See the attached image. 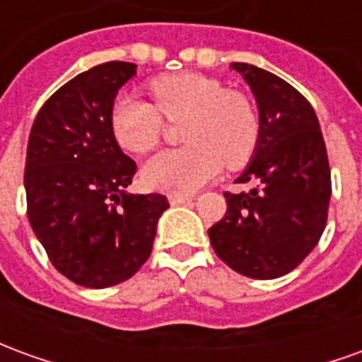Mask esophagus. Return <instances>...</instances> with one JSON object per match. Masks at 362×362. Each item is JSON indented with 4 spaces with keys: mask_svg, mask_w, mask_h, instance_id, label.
Segmentation results:
<instances>
[{
    "mask_svg": "<svg viewBox=\"0 0 362 362\" xmlns=\"http://www.w3.org/2000/svg\"><path fill=\"white\" fill-rule=\"evenodd\" d=\"M168 202L173 205H180V204H188L192 202V196H182V194H170L168 196Z\"/></svg>",
    "mask_w": 362,
    "mask_h": 362,
    "instance_id": "obj_1",
    "label": "esophagus"
}]
</instances>
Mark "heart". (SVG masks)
Listing matches in <instances>:
<instances>
[{"label": "heart", "instance_id": "heart-1", "mask_svg": "<svg viewBox=\"0 0 362 362\" xmlns=\"http://www.w3.org/2000/svg\"><path fill=\"white\" fill-rule=\"evenodd\" d=\"M155 104L134 95L114 98L112 134L122 149L145 155L163 137L165 119H178L186 145L153 157L143 166V184L151 189L189 194L219 173L223 163L238 166L254 155L259 119L248 96L227 90L209 75L173 74L149 81Z\"/></svg>", "mask_w": 362, "mask_h": 362}]
</instances>
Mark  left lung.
Wrapping results in <instances>:
<instances>
[{
    "label": "left lung",
    "instance_id": "obj_1",
    "mask_svg": "<svg viewBox=\"0 0 362 362\" xmlns=\"http://www.w3.org/2000/svg\"><path fill=\"white\" fill-rule=\"evenodd\" d=\"M244 75L259 108V141L238 184L248 192H225L227 213L207 233L215 254L252 279H275L293 272L318 244L332 196L327 151L316 112L298 90L248 64Z\"/></svg>",
    "mask_w": 362,
    "mask_h": 362
}]
</instances>
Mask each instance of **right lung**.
Listing matches in <instances>:
<instances>
[{"mask_svg":"<svg viewBox=\"0 0 362 362\" xmlns=\"http://www.w3.org/2000/svg\"><path fill=\"white\" fill-rule=\"evenodd\" d=\"M135 64L106 62L83 71L42 104L25 165L28 223L52 266L77 285L104 288L147 262L160 194H126L137 166L110 127L112 103Z\"/></svg>","mask_w":362,"mask_h":362,"instance_id":"add662e5","label":"right lung"}]
</instances>
